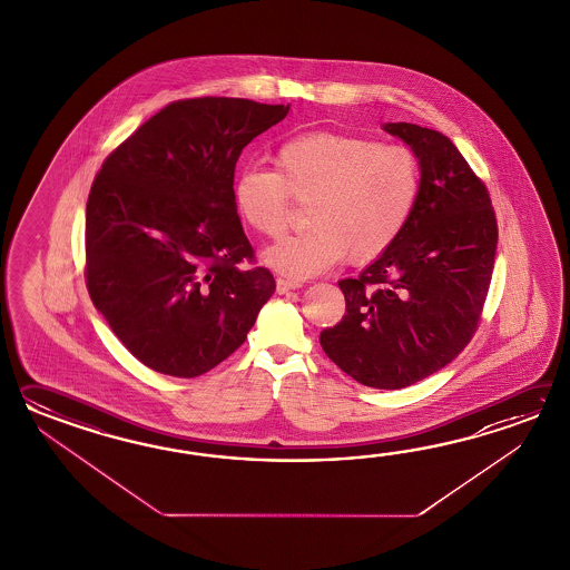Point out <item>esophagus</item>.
I'll return each mask as SVG.
<instances>
[{
    "label": "esophagus",
    "mask_w": 570,
    "mask_h": 570,
    "mask_svg": "<svg viewBox=\"0 0 570 570\" xmlns=\"http://www.w3.org/2000/svg\"><path fill=\"white\" fill-rule=\"evenodd\" d=\"M277 283V293L279 295H283V293H289V291L293 289H299L302 287V283H295V281H287V279H277L275 281Z\"/></svg>",
    "instance_id": "obj_1"
}]
</instances>
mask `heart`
Here are the masks:
<instances>
[{"label":"heart","instance_id":"b5f03b06","mask_svg":"<svg viewBox=\"0 0 570 570\" xmlns=\"http://www.w3.org/2000/svg\"><path fill=\"white\" fill-rule=\"evenodd\" d=\"M422 189L412 148L344 132H305L283 140L275 170L246 165L232 183V202L250 230L277 238L287 228L291 197L307 202V230L263 255L289 279L326 273L344 256L368 263L387 253L412 219Z\"/></svg>","mask_w":570,"mask_h":570}]
</instances>
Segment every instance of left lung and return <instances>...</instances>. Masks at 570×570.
<instances>
[{
  "label": "left lung",
  "instance_id": "obj_1",
  "mask_svg": "<svg viewBox=\"0 0 570 570\" xmlns=\"http://www.w3.org/2000/svg\"><path fill=\"white\" fill-rule=\"evenodd\" d=\"M383 128L420 160V199L387 253L340 281L346 314L320 344L361 385L403 389L452 363L473 338L495 265L497 219L484 183L449 136L407 121Z\"/></svg>",
  "mask_w": 570,
  "mask_h": 570
}]
</instances>
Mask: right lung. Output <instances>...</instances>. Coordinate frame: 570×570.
I'll return each instance as SVG.
<instances>
[{
	"mask_svg": "<svg viewBox=\"0 0 570 570\" xmlns=\"http://www.w3.org/2000/svg\"><path fill=\"white\" fill-rule=\"evenodd\" d=\"M289 106L179 99L109 153L91 185L86 281L97 312L148 368L194 379L236 351L275 279L232 202L244 146Z\"/></svg>",
	"mask_w": 570,
	"mask_h": 570,
	"instance_id": "obj_1",
	"label": "right lung"
}]
</instances>
